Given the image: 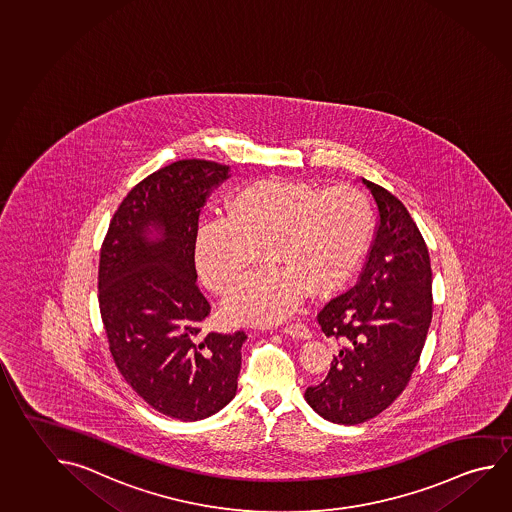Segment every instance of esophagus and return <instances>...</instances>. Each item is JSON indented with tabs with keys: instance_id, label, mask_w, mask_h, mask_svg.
I'll return each instance as SVG.
<instances>
[{
	"instance_id": "1",
	"label": "esophagus",
	"mask_w": 512,
	"mask_h": 512,
	"mask_svg": "<svg viewBox=\"0 0 512 512\" xmlns=\"http://www.w3.org/2000/svg\"><path fill=\"white\" fill-rule=\"evenodd\" d=\"M281 331L286 333V335H290V337L297 338V340H299V338H301V340H308V338L312 337L308 326L303 324V322H292V324H288V326H285Z\"/></svg>"
}]
</instances>
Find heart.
<instances>
[{"mask_svg":"<svg viewBox=\"0 0 512 512\" xmlns=\"http://www.w3.org/2000/svg\"><path fill=\"white\" fill-rule=\"evenodd\" d=\"M227 215L202 218L195 233V267L202 283L222 295L260 260L267 267L234 286L226 315L243 324H274L306 294H330L355 274L373 236V211L349 184L263 179L226 202Z\"/></svg>","mask_w":512,"mask_h":512,"instance_id":"b5f03b06","label":"heart"}]
</instances>
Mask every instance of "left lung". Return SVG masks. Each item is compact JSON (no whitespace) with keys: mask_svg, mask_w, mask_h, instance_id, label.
<instances>
[{"mask_svg":"<svg viewBox=\"0 0 512 512\" xmlns=\"http://www.w3.org/2000/svg\"><path fill=\"white\" fill-rule=\"evenodd\" d=\"M378 206V227L364 270L351 290L317 315L326 337L337 338L324 382L304 399L337 425L373 419L405 390L432 322L430 254L401 200L362 179Z\"/></svg>","mask_w":512,"mask_h":512,"instance_id":"1","label":"left lung"}]
</instances>
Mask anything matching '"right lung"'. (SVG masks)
Here are the masks:
<instances>
[{
	"label": "right lung",
	"mask_w": 512,
	"mask_h": 512,
	"mask_svg": "<svg viewBox=\"0 0 512 512\" xmlns=\"http://www.w3.org/2000/svg\"><path fill=\"white\" fill-rule=\"evenodd\" d=\"M229 166L182 159L136 184L114 213L98 267V303L114 364L150 407L181 421L236 396L245 331L200 335L211 312L197 286L195 233Z\"/></svg>",
	"instance_id": "1"
}]
</instances>
